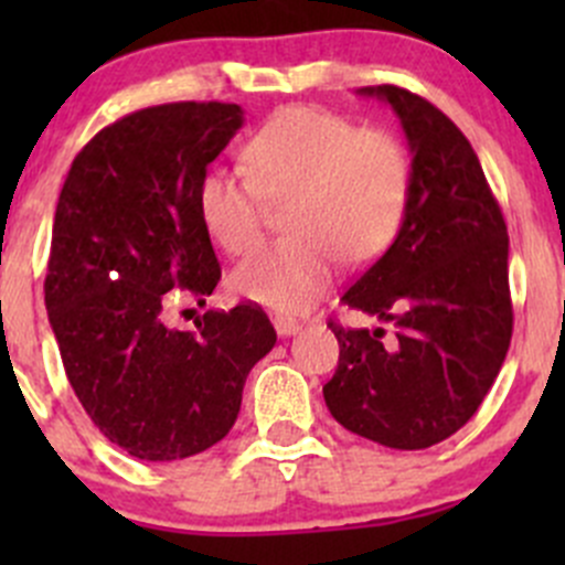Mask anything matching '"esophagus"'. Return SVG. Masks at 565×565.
<instances>
[{
	"label": "esophagus",
	"instance_id": "1",
	"mask_svg": "<svg viewBox=\"0 0 565 565\" xmlns=\"http://www.w3.org/2000/svg\"><path fill=\"white\" fill-rule=\"evenodd\" d=\"M300 328H303V324H300L298 319H287V317L276 319V333L281 335V339H287V335H295Z\"/></svg>",
	"mask_w": 565,
	"mask_h": 565
}]
</instances>
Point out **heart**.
<instances>
[{"label":"heart","instance_id":"b5f03b06","mask_svg":"<svg viewBox=\"0 0 565 565\" xmlns=\"http://www.w3.org/2000/svg\"><path fill=\"white\" fill-rule=\"evenodd\" d=\"M243 167L204 172L199 218L226 254H246L262 241L267 202H289L287 241L259 248L230 278L237 298L281 315L311 309L328 292L339 256L347 265L377 259L413 191L398 136L317 106L273 114L243 147Z\"/></svg>","mask_w":565,"mask_h":565}]
</instances>
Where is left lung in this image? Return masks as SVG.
<instances>
[{
  "label": "left lung",
  "mask_w": 565,
  "mask_h": 565,
  "mask_svg": "<svg viewBox=\"0 0 565 565\" xmlns=\"http://www.w3.org/2000/svg\"><path fill=\"white\" fill-rule=\"evenodd\" d=\"M391 104L413 152V191L391 248L341 303L393 322L341 328L324 404L344 429L420 451L459 431L492 388L514 330L509 235L465 134L420 95L358 89Z\"/></svg>",
  "instance_id": "obj_1"
}]
</instances>
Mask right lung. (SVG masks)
<instances>
[{"mask_svg": "<svg viewBox=\"0 0 565 565\" xmlns=\"http://www.w3.org/2000/svg\"><path fill=\"white\" fill-rule=\"evenodd\" d=\"M241 128L237 104L141 108L87 141L56 202L43 289L62 366L93 424L136 459L224 440L276 344L250 303L204 311L196 330L167 322L174 287L202 306L221 281L196 191Z\"/></svg>", "mask_w": 565, "mask_h": 565, "instance_id": "add662e5", "label": "right lung"}]
</instances>
